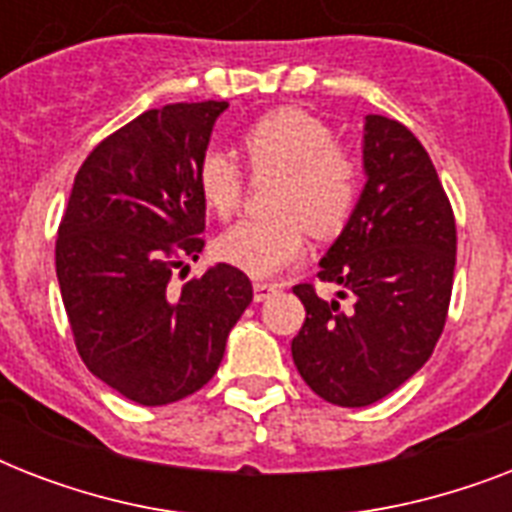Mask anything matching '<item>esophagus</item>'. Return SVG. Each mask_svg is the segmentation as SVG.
I'll return each instance as SVG.
<instances>
[{
  "label": "esophagus",
  "mask_w": 512,
  "mask_h": 512,
  "mask_svg": "<svg viewBox=\"0 0 512 512\" xmlns=\"http://www.w3.org/2000/svg\"><path fill=\"white\" fill-rule=\"evenodd\" d=\"M252 289H255V300H257V303H263L265 297L279 289V284H271V281H255V284H252Z\"/></svg>",
  "instance_id": "34e87169"
}]
</instances>
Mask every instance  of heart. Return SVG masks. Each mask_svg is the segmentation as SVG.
I'll return each instance as SVG.
<instances>
[{"label":"heart","instance_id":"obj_1","mask_svg":"<svg viewBox=\"0 0 512 512\" xmlns=\"http://www.w3.org/2000/svg\"><path fill=\"white\" fill-rule=\"evenodd\" d=\"M255 175H279L271 196L273 217L247 220L217 239V255L249 276L265 279L297 263L305 252V228L327 239L356 204L358 164L335 146L327 124L300 108H276L260 116L241 138ZM241 170L212 151L199 164V191L207 207L231 217L241 204Z\"/></svg>","mask_w":512,"mask_h":512}]
</instances>
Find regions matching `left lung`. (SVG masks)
<instances>
[{"instance_id":"1","label":"left lung","mask_w":512,"mask_h":512,"mask_svg":"<svg viewBox=\"0 0 512 512\" xmlns=\"http://www.w3.org/2000/svg\"><path fill=\"white\" fill-rule=\"evenodd\" d=\"M361 162V196L319 260V279L340 292L324 300L311 284L295 287L305 324L292 358L308 388L337 406L374 404L425 366L444 332L457 255L444 185L404 124L366 116Z\"/></svg>"}]
</instances>
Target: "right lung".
<instances>
[{
    "label": "right lung",
    "instance_id": "obj_1",
    "mask_svg": "<svg viewBox=\"0 0 512 512\" xmlns=\"http://www.w3.org/2000/svg\"><path fill=\"white\" fill-rule=\"evenodd\" d=\"M225 100L154 108L106 138L76 172L55 244V273L76 350L135 404L164 406L204 388L223 361L252 281L228 263L170 287L199 257V164Z\"/></svg>",
    "mask_w": 512,
    "mask_h": 512
}]
</instances>
